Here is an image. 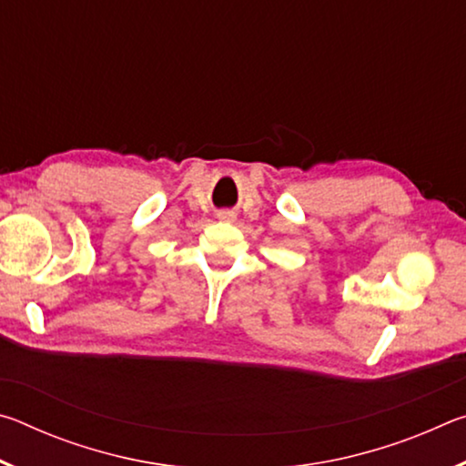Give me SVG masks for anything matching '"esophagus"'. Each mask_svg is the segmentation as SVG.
I'll use <instances>...</instances> for the list:
<instances>
[{
    "label": "esophagus",
    "mask_w": 466,
    "mask_h": 466,
    "mask_svg": "<svg viewBox=\"0 0 466 466\" xmlns=\"http://www.w3.org/2000/svg\"><path fill=\"white\" fill-rule=\"evenodd\" d=\"M219 218L226 219V218H230V214H228V211H224V214H219Z\"/></svg>",
    "instance_id": "1"
}]
</instances>
